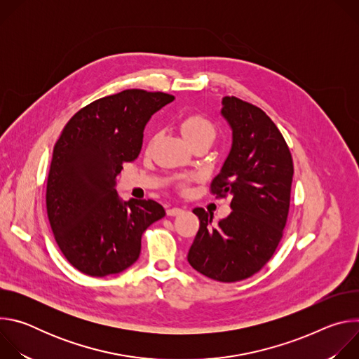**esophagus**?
<instances>
[{"label": "esophagus", "instance_id": "obj_1", "mask_svg": "<svg viewBox=\"0 0 359 359\" xmlns=\"http://www.w3.org/2000/svg\"><path fill=\"white\" fill-rule=\"evenodd\" d=\"M184 210L182 209V208H169L168 210H166V215L168 216H170V217H175V216H179V215H182Z\"/></svg>", "mask_w": 359, "mask_h": 359}]
</instances>
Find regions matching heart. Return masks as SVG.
Returning a JSON list of instances; mask_svg holds the SVG:
<instances>
[{
    "instance_id": "b5f03b06",
    "label": "heart",
    "mask_w": 359,
    "mask_h": 359,
    "mask_svg": "<svg viewBox=\"0 0 359 359\" xmlns=\"http://www.w3.org/2000/svg\"><path fill=\"white\" fill-rule=\"evenodd\" d=\"M180 130L189 143L201 139H215V125L203 115H189L180 121Z\"/></svg>"
}]
</instances>
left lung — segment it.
Returning <instances> with one entry per match:
<instances>
[{
	"mask_svg": "<svg viewBox=\"0 0 359 359\" xmlns=\"http://www.w3.org/2000/svg\"><path fill=\"white\" fill-rule=\"evenodd\" d=\"M231 129V149L212 191L231 197V213L212 226L201 208L189 250V264L212 280L234 283L260 271L283 237L294 175L290 149L274 122L257 107L234 97L222 100Z\"/></svg>",
	"mask_w": 359,
	"mask_h": 359,
	"instance_id": "1",
	"label": "left lung"
}]
</instances>
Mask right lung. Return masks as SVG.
I'll return each mask as SVG.
<instances>
[{"mask_svg":"<svg viewBox=\"0 0 359 359\" xmlns=\"http://www.w3.org/2000/svg\"><path fill=\"white\" fill-rule=\"evenodd\" d=\"M173 99L142 89L100 97L69 119L55 143L46 212L62 254L81 273L125 271L139 259L143 231L165 217L155 200L122 201L116 176L139 156L151 115Z\"/></svg>","mask_w":359,"mask_h":359,"instance_id":"right-lung-1","label":"right lung"}]
</instances>
